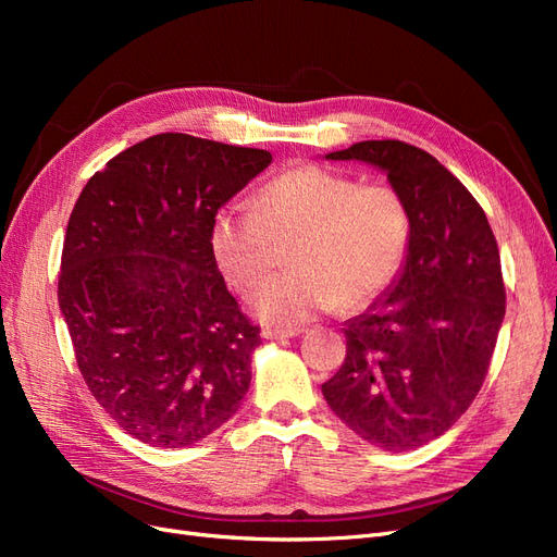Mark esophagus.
Returning <instances> with one entry per match:
<instances>
[{
    "mask_svg": "<svg viewBox=\"0 0 557 557\" xmlns=\"http://www.w3.org/2000/svg\"><path fill=\"white\" fill-rule=\"evenodd\" d=\"M301 334L299 327H264L262 330V336L264 339H290V336H297Z\"/></svg>",
    "mask_w": 557,
    "mask_h": 557,
    "instance_id": "34e87169",
    "label": "esophagus"
}]
</instances>
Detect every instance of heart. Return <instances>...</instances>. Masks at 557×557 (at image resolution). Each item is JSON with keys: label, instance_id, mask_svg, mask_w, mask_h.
Wrapping results in <instances>:
<instances>
[{"label": "heart", "instance_id": "obj_1", "mask_svg": "<svg viewBox=\"0 0 557 557\" xmlns=\"http://www.w3.org/2000/svg\"><path fill=\"white\" fill-rule=\"evenodd\" d=\"M409 234L407 205L391 185L299 164L262 185L252 209L218 213L211 248L232 288L252 295L278 264V248L290 246L293 272L252 301L264 323L288 327L376 299L397 276Z\"/></svg>", "mask_w": 557, "mask_h": 557}]
</instances>
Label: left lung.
Here are the masks:
<instances>
[{
	"label": "left lung",
	"instance_id": "left-lung-1",
	"mask_svg": "<svg viewBox=\"0 0 557 557\" xmlns=\"http://www.w3.org/2000/svg\"><path fill=\"white\" fill-rule=\"evenodd\" d=\"M325 158L385 172L411 234L395 283L346 323V358L323 395L364 442L411 450L458 423L485 381L507 311L495 234L479 201L423 148L360 141Z\"/></svg>",
	"mask_w": 557,
	"mask_h": 557
}]
</instances>
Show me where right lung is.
<instances>
[{"label": "right lung", "instance_id": "right-lung-1", "mask_svg": "<svg viewBox=\"0 0 557 557\" xmlns=\"http://www.w3.org/2000/svg\"><path fill=\"white\" fill-rule=\"evenodd\" d=\"M272 162L166 132L97 172L70 215L58 301L88 391L134 440L190 446L237 413L260 327L218 272L211 225Z\"/></svg>", "mask_w": 557, "mask_h": 557}]
</instances>
